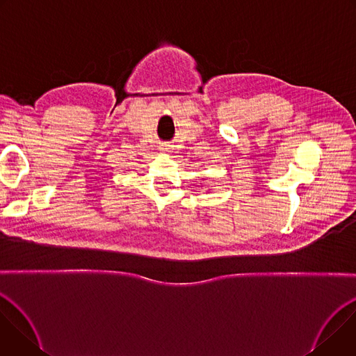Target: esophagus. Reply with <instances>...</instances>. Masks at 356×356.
I'll list each match as a JSON object with an SVG mask.
<instances>
[{"mask_svg": "<svg viewBox=\"0 0 356 356\" xmlns=\"http://www.w3.org/2000/svg\"><path fill=\"white\" fill-rule=\"evenodd\" d=\"M163 154H169V152L172 150V146L170 145H168V143H163V145H161V147H159Z\"/></svg>", "mask_w": 356, "mask_h": 356, "instance_id": "34e87169", "label": "esophagus"}]
</instances>
